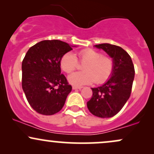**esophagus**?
<instances>
[{
    "mask_svg": "<svg viewBox=\"0 0 154 154\" xmlns=\"http://www.w3.org/2000/svg\"><path fill=\"white\" fill-rule=\"evenodd\" d=\"M82 87H81V86H75V85L72 86V89L73 90H77V89L80 90V89H82Z\"/></svg>",
    "mask_w": 154,
    "mask_h": 154,
    "instance_id": "esophagus-1",
    "label": "esophagus"
}]
</instances>
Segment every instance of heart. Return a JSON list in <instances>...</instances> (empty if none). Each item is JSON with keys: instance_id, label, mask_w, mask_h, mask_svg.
<instances>
[{"instance_id": "heart-1", "label": "heart", "mask_w": 154, "mask_h": 154, "mask_svg": "<svg viewBox=\"0 0 154 154\" xmlns=\"http://www.w3.org/2000/svg\"><path fill=\"white\" fill-rule=\"evenodd\" d=\"M79 61L84 63L82 72H75L69 76V82L75 85H84L95 82L102 84L110 78L114 71V61L110 57L102 56L98 51L88 48L79 51ZM60 66L66 73H72L78 66L77 59L71 52L61 57Z\"/></svg>"}]
</instances>
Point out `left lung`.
Segmentation results:
<instances>
[{
  "mask_svg": "<svg viewBox=\"0 0 154 154\" xmlns=\"http://www.w3.org/2000/svg\"><path fill=\"white\" fill-rule=\"evenodd\" d=\"M95 47L103 49L112 58L114 71L103 85L91 88L93 95L87 106L93 115L110 118L119 112L130 98L135 77L134 65L130 55L121 47L109 43Z\"/></svg>",
  "mask_w": 154,
  "mask_h": 154,
  "instance_id": "8db88e82",
  "label": "left lung"
}]
</instances>
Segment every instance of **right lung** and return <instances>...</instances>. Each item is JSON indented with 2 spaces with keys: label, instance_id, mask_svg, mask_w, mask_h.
Listing matches in <instances>:
<instances>
[{
  "label": "right lung",
  "instance_id": "1",
  "mask_svg": "<svg viewBox=\"0 0 154 154\" xmlns=\"http://www.w3.org/2000/svg\"><path fill=\"white\" fill-rule=\"evenodd\" d=\"M72 48L59 40H43L28 50L22 61V89L31 107L43 115L62 109L72 85L61 74L60 61Z\"/></svg>",
  "mask_w": 154,
  "mask_h": 154
}]
</instances>
